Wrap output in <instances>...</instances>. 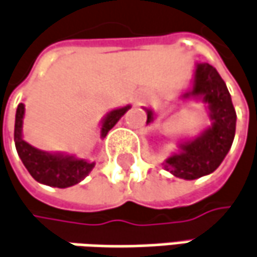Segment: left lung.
<instances>
[{
	"mask_svg": "<svg viewBox=\"0 0 257 257\" xmlns=\"http://www.w3.org/2000/svg\"><path fill=\"white\" fill-rule=\"evenodd\" d=\"M188 95L204 97L213 125L194 141L181 144V152L168 158L165 168L178 178L195 180L217 170L227 155L236 132V110L224 80L208 63L197 66L194 89L185 96ZM151 120L152 112L148 110L147 123Z\"/></svg>",
	"mask_w": 257,
	"mask_h": 257,
	"instance_id": "8db88e82",
	"label": "left lung"
}]
</instances>
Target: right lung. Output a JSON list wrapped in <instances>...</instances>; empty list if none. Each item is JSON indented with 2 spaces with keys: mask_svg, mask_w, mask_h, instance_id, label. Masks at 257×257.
<instances>
[{
  "mask_svg": "<svg viewBox=\"0 0 257 257\" xmlns=\"http://www.w3.org/2000/svg\"><path fill=\"white\" fill-rule=\"evenodd\" d=\"M129 106L120 107L112 110L102 125V138L115 126L120 116L126 112ZM23 116H24V105L20 103L16 113V128H14V141L18 155L24 167L31 174V177L41 184L66 188L77 184L83 180L87 174L95 167V162H87L83 160H76L73 157H62V155H50L43 151L36 150L34 147L28 145L21 138L23 128Z\"/></svg>",
  "mask_w": 257,
  "mask_h": 257,
  "instance_id": "obj_1",
  "label": "right lung"
}]
</instances>
